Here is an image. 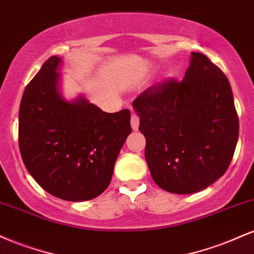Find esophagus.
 <instances>
[{
    "instance_id": "obj_1",
    "label": "esophagus",
    "mask_w": 254,
    "mask_h": 254,
    "mask_svg": "<svg viewBox=\"0 0 254 254\" xmlns=\"http://www.w3.org/2000/svg\"><path fill=\"white\" fill-rule=\"evenodd\" d=\"M139 116L135 114H132V118H130V125H132V129L133 130H138L139 128Z\"/></svg>"
}]
</instances>
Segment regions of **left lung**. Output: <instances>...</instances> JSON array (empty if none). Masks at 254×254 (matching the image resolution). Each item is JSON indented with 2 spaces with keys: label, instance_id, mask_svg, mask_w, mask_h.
<instances>
[{
  "label": "left lung",
  "instance_id": "left-lung-1",
  "mask_svg": "<svg viewBox=\"0 0 254 254\" xmlns=\"http://www.w3.org/2000/svg\"><path fill=\"white\" fill-rule=\"evenodd\" d=\"M132 107L146 138V163L159 188L197 192L228 169L239 120L227 77L208 57L191 52L182 82L151 86Z\"/></svg>",
  "mask_w": 254,
  "mask_h": 254
}]
</instances>
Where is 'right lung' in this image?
I'll use <instances>...</instances> for the list:
<instances>
[{
	"mask_svg": "<svg viewBox=\"0 0 254 254\" xmlns=\"http://www.w3.org/2000/svg\"><path fill=\"white\" fill-rule=\"evenodd\" d=\"M63 58L51 57L23 91L19 146L27 171L45 191L71 202L101 195L132 132L130 112L104 113L84 95L62 94Z\"/></svg>",
	"mask_w": 254,
	"mask_h": 254,
	"instance_id": "obj_1",
	"label": "right lung"
}]
</instances>
